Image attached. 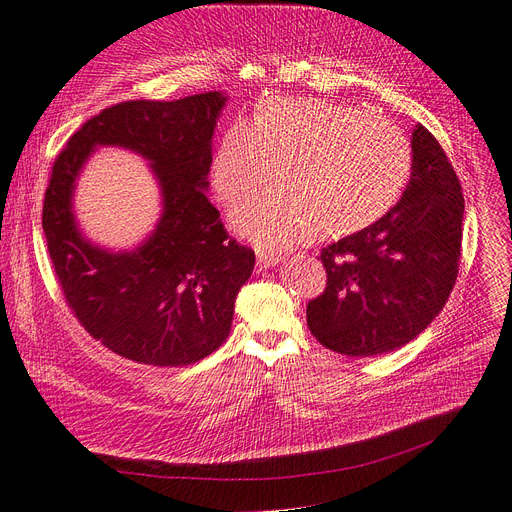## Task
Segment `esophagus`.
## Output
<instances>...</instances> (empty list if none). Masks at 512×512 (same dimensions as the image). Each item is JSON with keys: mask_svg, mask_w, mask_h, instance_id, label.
Masks as SVG:
<instances>
[{"mask_svg": "<svg viewBox=\"0 0 512 512\" xmlns=\"http://www.w3.org/2000/svg\"><path fill=\"white\" fill-rule=\"evenodd\" d=\"M280 261H282V257L276 255V253L257 251V267H259V270H270V267L278 265Z\"/></svg>", "mask_w": 512, "mask_h": 512, "instance_id": "1", "label": "esophagus"}]
</instances>
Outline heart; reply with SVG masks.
Returning <instances> with one entry per match:
<instances>
[{"instance_id":"b5f03b06","label":"heart","mask_w":512,"mask_h":512,"mask_svg":"<svg viewBox=\"0 0 512 512\" xmlns=\"http://www.w3.org/2000/svg\"><path fill=\"white\" fill-rule=\"evenodd\" d=\"M278 188L232 211L234 228L265 249L357 234L398 203L413 155L394 124L319 97L265 99L228 126L211 161L215 193L234 203L270 178Z\"/></svg>"}]
</instances>
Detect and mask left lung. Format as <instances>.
Wrapping results in <instances>:
<instances>
[{
    "mask_svg": "<svg viewBox=\"0 0 512 512\" xmlns=\"http://www.w3.org/2000/svg\"><path fill=\"white\" fill-rule=\"evenodd\" d=\"M413 172L400 201L373 226L321 249L328 282L307 326L334 353L384 355L417 338L459 276L465 199L436 137L417 124Z\"/></svg>",
    "mask_w": 512,
    "mask_h": 512,
    "instance_id": "8db88e82",
    "label": "left lung"
}]
</instances>
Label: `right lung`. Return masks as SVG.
Listing matches in <instances>:
<instances>
[{
  "instance_id": "obj_1",
  "label": "right lung",
  "mask_w": 512,
  "mask_h": 512,
  "mask_svg": "<svg viewBox=\"0 0 512 512\" xmlns=\"http://www.w3.org/2000/svg\"><path fill=\"white\" fill-rule=\"evenodd\" d=\"M226 97L124 101L80 126L53 161L43 232L66 303L112 353L155 367L191 365L220 348L255 253L228 236L205 191L211 137ZM143 154L162 188V218L132 252L95 248L71 211L75 178L95 146Z\"/></svg>"
}]
</instances>
